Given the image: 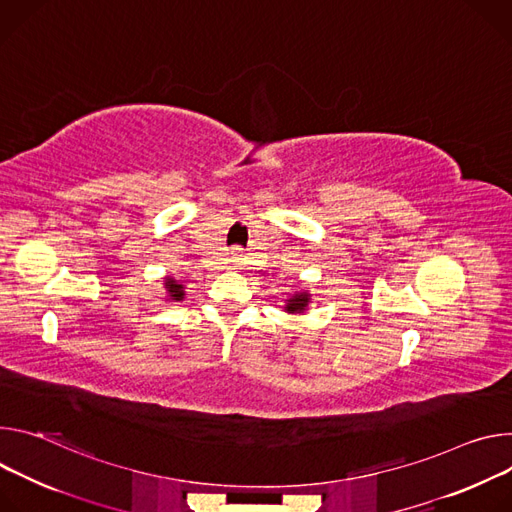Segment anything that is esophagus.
I'll return each instance as SVG.
<instances>
[{
    "mask_svg": "<svg viewBox=\"0 0 512 512\" xmlns=\"http://www.w3.org/2000/svg\"><path fill=\"white\" fill-rule=\"evenodd\" d=\"M238 254H240V250L234 248V250H232V258H238Z\"/></svg>",
    "mask_w": 512,
    "mask_h": 512,
    "instance_id": "esophagus-1",
    "label": "esophagus"
}]
</instances>
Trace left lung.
I'll list each match as a JSON object with an SVG mask.
<instances>
[{
	"label": "left lung",
	"mask_w": 512,
	"mask_h": 512,
	"mask_svg": "<svg viewBox=\"0 0 512 512\" xmlns=\"http://www.w3.org/2000/svg\"><path fill=\"white\" fill-rule=\"evenodd\" d=\"M309 305H311V293L299 291L285 301V307L282 309H285V313H289V315H303L309 311Z\"/></svg>",
	"instance_id": "obj_1"
}]
</instances>
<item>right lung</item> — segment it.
Here are the masks:
<instances>
[{"label":"right lung","instance_id":"1","mask_svg":"<svg viewBox=\"0 0 512 512\" xmlns=\"http://www.w3.org/2000/svg\"><path fill=\"white\" fill-rule=\"evenodd\" d=\"M162 289H164V301L166 303L185 301V285H183V282H179L175 276H164L162 278Z\"/></svg>","mask_w":512,"mask_h":512}]
</instances>
